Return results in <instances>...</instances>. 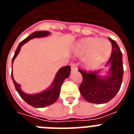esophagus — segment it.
Listing matches in <instances>:
<instances>
[{"label": "esophagus", "mask_w": 134, "mask_h": 134, "mask_svg": "<svg viewBox=\"0 0 134 134\" xmlns=\"http://www.w3.org/2000/svg\"><path fill=\"white\" fill-rule=\"evenodd\" d=\"M71 70H72V72L76 71L77 70V67H76V64H72L71 65Z\"/></svg>", "instance_id": "1"}]
</instances>
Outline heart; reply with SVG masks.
<instances>
[{
  "instance_id": "1",
  "label": "heart",
  "mask_w": 134,
  "mask_h": 134,
  "mask_svg": "<svg viewBox=\"0 0 134 134\" xmlns=\"http://www.w3.org/2000/svg\"><path fill=\"white\" fill-rule=\"evenodd\" d=\"M112 50L109 41L98 37H87L79 41L74 47L77 56L84 57L86 68L94 70L107 60Z\"/></svg>"
}]
</instances>
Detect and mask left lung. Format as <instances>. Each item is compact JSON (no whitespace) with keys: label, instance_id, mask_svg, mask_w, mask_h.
<instances>
[{"label":"left lung","instance_id":"left-lung-1","mask_svg":"<svg viewBox=\"0 0 134 134\" xmlns=\"http://www.w3.org/2000/svg\"><path fill=\"white\" fill-rule=\"evenodd\" d=\"M109 40L112 45V52L106 64L110 67L108 74L105 76H100L101 70H79L83 77L79 90L84 99L91 103L102 104L109 102L117 94L122 83V53L115 41L110 37Z\"/></svg>","mask_w":134,"mask_h":134}]
</instances>
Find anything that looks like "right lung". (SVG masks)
<instances>
[{
	"label": "right lung",
	"instance_id": "right-lung-1",
	"mask_svg": "<svg viewBox=\"0 0 134 134\" xmlns=\"http://www.w3.org/2000/svg\"><path fill=\"white\" fill-rule=\"evenodd\" d=\"M49 34H50V33L49 31H35L31 34L29 37H27V38L25 39L24 40H23L19 43L16 51H15L13 58L12 59V65H13V63L16 55H18L19 53L21 46L23 45H24L25 43H27V41H29L31 39L36 38V37H37V38L38 37H43L48 36ZM12 70H13V66H12ZM70 71L71 69L70 66H66L61 68L55 74L54 81L49 87V88H48L46 91L41 92V93L34 94H27V93L23 92V91L21 89L19 84L16 83L15 80H14L13 70L11 72V77L14 85H15L16 91L18 92L20 97L27 104L31 105L32 107H35V108H43V107L52 105L56 101L57 99H58L62 85L65 79L69 77Z\"/></svg>",
	"mask_w": 134,
	"mask_h": 134
}]
</instances>
